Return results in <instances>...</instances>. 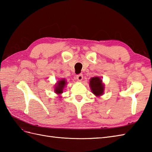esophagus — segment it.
<instances>
[{
  "label": "esophagus",
  "mask_w": 152,
  "mask_h": 152,
  "mask_svg": "<svg viewBox=\"0 0 152 152\" xmlns=\"http://www.w3.org/2000/svg\"><path fill=\"white\" fill-rule=\"evenodd\" d=\"M76 78H77V80H78V81L81 82L82 80H83V75H82V74H78V75H77V76H76Z\"/></svg>",
  "instance_id": "obj_1"
}]
</instances>
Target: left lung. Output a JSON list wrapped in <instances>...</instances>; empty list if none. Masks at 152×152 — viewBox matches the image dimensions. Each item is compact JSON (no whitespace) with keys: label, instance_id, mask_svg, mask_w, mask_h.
<instances>
[{"label":"left lung","instance_id":"left-lung-1","mask_svg":"<svg viewBox=\"0 0 152 152\" xmlns=\"http://www.w3.org/2000/svg\"><path fill=\"white\" fill-rule=\"evenodd\" d=\"M89 87L91 91L96 96L99 97L104 94V84L99 76H95L89 80Z\"/></svg>","mask_w":152,"mask_h":152}]
</instances>
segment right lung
Instances as JSON below:
<instances>
[{
	"mask_svg": "<svg viewBox=\"0 0 152 152\" xmlns=\"http://www.w3.org/2000/svg\"><path fill=\"white\" fill-rule=\"evenodd\" d=\"M66 83H67V82L65 79L64 78L60 79L59 81H57V82L55 84L54 92L59 95L62 94L64 89V88H65L66 86ZM59 97L61 98V96H60Z\"/></svg>",
	"mask_w": 152,
	"mask_h": 152,
	"instance_id": "add662e5",
	"label": "right lung"
}]
</instances>
